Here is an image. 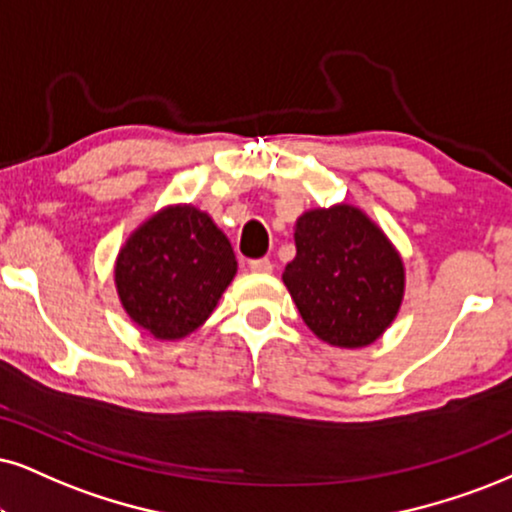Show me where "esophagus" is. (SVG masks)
<instances>
[{
    "label": "esophagus",
    "mask_w": 512,
    "mask_h": 512,
    "mask_svg": "<svg viewBox=\"0 0 512 512\" xmlns=\"http://www.w3.org/2000/svg\"><path fill=\"white\" fill-rule=\"evenodd\" d=\"M249 268L254 270V273H273V263H270V258H254V261H249Z\"/></svg>",
    "instance_id": "34e87169"
}]
</instances>
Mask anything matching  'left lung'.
<instances>
[{
	"mask_svg": "<svg viewBox=\"0 0 512 512\" xmlns=\"http://www.w3.org/2000/svg\"><path fill=\"white\" fill-rule=\"evenodd\" d=\"M285 285L315 337L342 349L382 337L403 299V261L361 208L337 204L296 220Z\"/></svg>",
	"mask_w": 512,
	"mask_h": 512,
	"instance_id": "1",
	"label": "left lung"
}]
</instances>
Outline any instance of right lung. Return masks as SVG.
Segmentation results:
<instances>
[{"instance_id":"1","label":"right lung","mask_w":512,"mask_h":512,"mask_svg":"<svg viewBox=\"0 0 512 512\" xmlns=\"http://www.w3.org/2000/svg\"><path fill=\"white\" fill-rule=\"evenodd\" d=\"M235 273V251L211 216L194 206H168L125 242L116 287L142 330L182 339L206 323Z\"/></svg>"}]
</instances>
